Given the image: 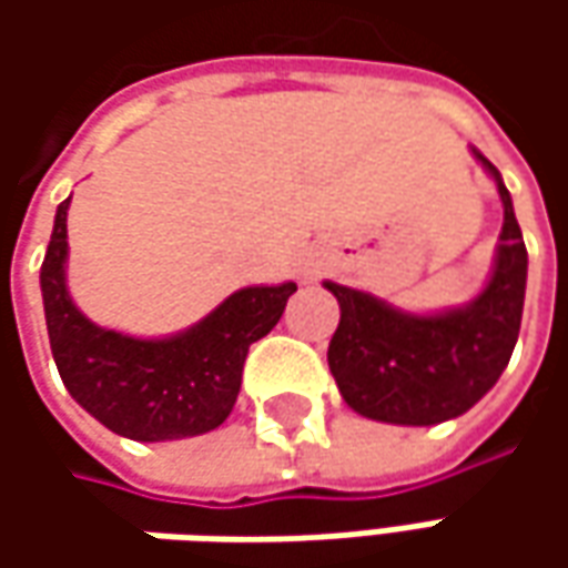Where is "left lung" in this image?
I'll return each instance as SVG.
<instances>
[{
  "instance_id": "left-lung-1",
  "label": "left lung",
  "mask_w": 568,
  "mask_h": 568,
  "mask_svg": "<svg viewBox=\"0 0 568 568\" xmlns=\"http://www.w3.org/2000/svg\"><path fill=\"white\" fill-rule=\"evenodd\" d=\"M503 199L496 265L480 294L462 310L410 316L385 300L325 281L338 296L341 322L328 344V369L341 398L382 424L433 426L470 410L490 392L521 328L528 250L499 170L474 148Z\"/></svg>"
}]
</instances>
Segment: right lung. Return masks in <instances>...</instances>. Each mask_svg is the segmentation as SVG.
<instances>
[{
    "mask_svg": "<svg viewBox=\"0 0 568 568\" xmlns=\"http://www.w3.org/2000/svg\"><path fill=\"white\" fill-rule=\"evenodd\" d=\"M69 199L55 207L40 291L59 376L94 420L139 443L199 436L230 417L252 341L277 325L294 281L243 287L173 338H129L81 316L65 287Z\"/></svg>",
    "mask_w": 568,
    "mask_h": 568,
    "instance_id": "add662e5",
    "label": "right lung"
}]
</instances>
